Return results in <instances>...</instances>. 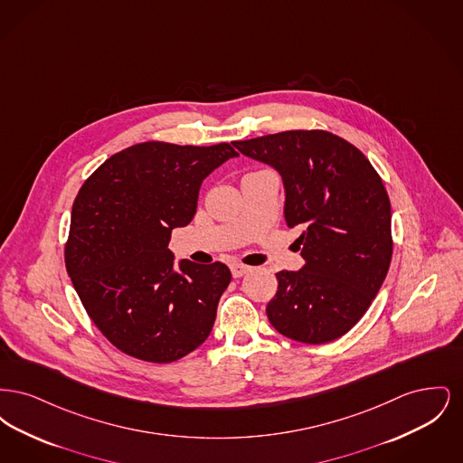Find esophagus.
<instances>
[{
    "label": "esophagus",
    "instance_id": "esophagus-1",
    "mask_svg": "<svg viewBox=\"0 0 463 463\" xmlns=\"http://www.w3.org/2000/svg\"><path fill=\"white\" fill-rule=\"evenodd\" d=\"M250 270V267L248 265L244 264H232L231 265V272H232V276L234 278H241V276H244L246 272Z\"/></svg>",
    "mask_w": 463,
    "mask_h": 463
}]
</instances>
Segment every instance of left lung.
<instances>
[{"label": "left lung", "mask_w": 463, "mask_h": 463, "mask_svg": "<svg viewBox=\"0 0 463 463\" xmlns=\"http://www.w3.org/2000/svg\"><path fill=\"white\" fill-rule=\"evenodd\" d=\"M232 144L281 174L287 225L300 231L306 265L276 274L270 325L304 344L340 338L372 306L392 259L391 201L382 178L355 146L325 130Z\"/></svg>", "instance_id": "1"}]
</instances>
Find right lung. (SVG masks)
Listing matches in <instances>:
<instances>
[{
  "instance_id": "right-lung-1",
  "label": "right lung",
  "mask_w": 463,
  "mask_h": 463,
  "mask_svg": "<svg viewBox=\"0 0 463 463\" xmlns=\"http://www.w3.org/2000/svg\"><path fill=\"white\" fill-rule=\"evenodd\" d=\"M238 153L217 146L142 142L104 161L72 204L67 274L95 326L121 353L174 363L213 328L231 270L174 264L168 241L193 221L201 182Z\"/></svg>"
}]
</instances>
